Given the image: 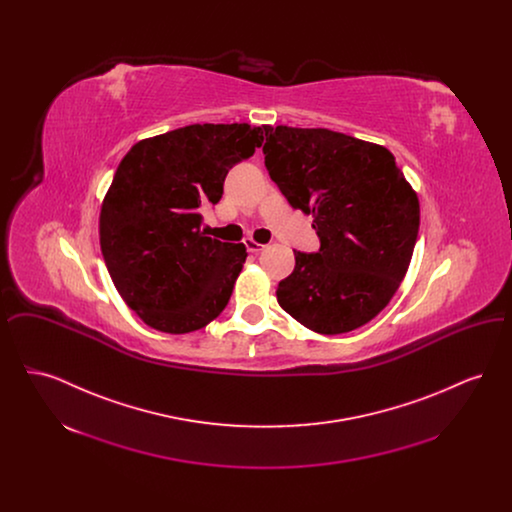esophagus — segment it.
Segmentation results:
<instances>
[{"instance_id": "1", "label": "esophagus", "mask_w": 512, "mask_h": 512, "mask_svg": "<svg viewBox=\"0 0 512 512\" xmlns=\"http://www.w3.org/2000/svg\"><path fill=\"white\" fill-rule=\"evenodd\" d=\"M245 247H247V251H249V253H261V251H263L267 245L257 244L255 240H251V238H245Z\"/></svg>"}]
</instances>
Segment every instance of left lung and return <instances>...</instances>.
Listing matches in <instances>:
<instances>
[{
	"label": "left lung",
	"mask_w": 512,
	"mask_h": 512,
	"mask_svg": "<svg viewBox=\"0 0 512 512\" xmlns=\"http://www.w3.org/2000/svg\"><path fill=\"white\" fill-rule=\"evenodd\" d=\"M270 178L293 209L313 215L317 253H295L280 307L334 336L365 326L397 292L420 224L416 192L384 146L328 128L263 126Z\"/></svg>",
	"instance_id": "obj_1"
}]
</instances>
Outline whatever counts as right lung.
I'll list each match as a JSON object with an SVG mask.
<instances>
[{"label": "right lung", "mask_w": 512, "mask_h": 512, "mask_svg": "<svg viewBox=\"0 0 512 512\" xmlns=\"http://www.w3.org/2000/svg\"><path fill=\"white\" fill-rule=\"evenodd\" d=\"M263 146L251 124H190L130 147L99 213V244L124 303L147 326L188 334L228 305L244 244L205 236L228 171Z\"/></svg>", "instance_id": "1"}]
</instances>
